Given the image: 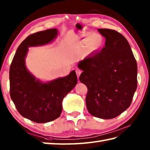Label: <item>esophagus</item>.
Instances as JSON below:
<instances>
[{
  "mask_svg": "<svg viewBox=\"0 0 150 150\" xmlns=\"http://www.w3.org/2000/svg\"><path fill=\"white\" fill-rule=\"evenodd\" d=\"M76 73H77V77H78V79H79V76H80L81 73V69H76Z\"/></svg>",
  "mask_w": 150,
  "mask_h": 150,
  "instance_id": "34e87169",
  "label": "esophagus"
}]
</instances>
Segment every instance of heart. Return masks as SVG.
Segmentation results:
<instances>
[{"mask_svg":"<svg viewBox=\"0 0 150 150\" xmlns=\"http://www.w3.org/2000/svg\"><path fill=\"white\" fill-rule=\"evenodd\" d=\"M82 44H87L89 43V47L92 51L98 50L103 44V39L94 36L93 33H88L84 35V38L81 40Z\"/></svg>","mask_w":150,"mask_h":150,"instance_id":"heart-1","label":"heart"}]
</instances>
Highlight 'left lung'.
Segmentation results:
<instances>
[{"mask_svg":"<svg viewBox=\"0 0 150 150\" xmlns=\"http://www.w3.org/2000/svg\"><path fill=\"white\" fill-rule=\"evenodd\" d=\"M106 39L100 52L79 62V80L88 88L87 109L91 115L110 119L129 107L137 86V65L131 47L115 30L98 29Z\"/></svg>","mask_w":150,"mask_h":150,"instance_id":"8db88e82","label":"left lung"}]
</instances>
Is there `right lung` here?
Returning <instances> with one entry per match:
<instances>
[{"instance_id": "obj_1", "label": "right lung", "mask_w": 150, "mask_h": 150, "mask_svg": "<svg viewBox=\"0 0 150 150\" xmlns=\"http://www.w3.org/2000/svg\"><path fill=\"white\" fill-rule=\"evenodd\" d=\"M56 28L30 35L16 51L9 69L10 96L22 117L37 123H46L59 117L63 98L77 83L73 70L68 75L49 82L37 79L26 68L28 47L50 44L58 35Z\"/></svg>"}]
</instances>
